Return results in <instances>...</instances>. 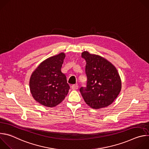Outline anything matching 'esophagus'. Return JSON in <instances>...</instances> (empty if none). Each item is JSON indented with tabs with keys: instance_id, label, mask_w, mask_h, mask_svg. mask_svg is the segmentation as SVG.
<instances>
[{
	"instance_id": "1",
	"label": "esophagus",
	"mask_w": 149,
	"mask_h": 149,
	"mask_svg": "<svg viewBox=\"0 0 149 149\" xmlns=\"http://www.w3.org/2000/svg\"><path fill=\"white\" fill-rule=\"evenodd\" d=\"M71 88H72V90H77L78 88V86L77 84H74L71 86Z\"/></svg>"
}]
</instances>
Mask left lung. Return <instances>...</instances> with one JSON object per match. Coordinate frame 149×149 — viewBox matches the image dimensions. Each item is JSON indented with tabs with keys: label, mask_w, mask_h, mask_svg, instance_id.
<instances>
[{
	"label": "left lung",
	"mask_w": 149,
	"mask_h": 149,
	"mask_svg": "<svg viewBox=\"0 0 149 149\" xmlns=\"http://www.w3.org/2000/svg\"><path fill=\"white\" fill-rule=\"evenodd\" d=\"M86 61L87 86L79 91L87 105L94 109L106 107L118 97L121 89V81L116 68L103 57L82 52Z\"/></svg>",
	"instance_id": "left-lung-1"
}]
</instances>
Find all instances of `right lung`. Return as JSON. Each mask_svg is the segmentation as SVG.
<instances>
[{"mask_svg": "<svg viewBox=\"0 0 149 149\" xmlns=\"http://www.w3.org/2000/svg\"><path fill=\"white\" fill-rule=\"evenodd\" d=\"M65 57L64 53L47 58L32 72L29 88L33 98L46 107H53L60 104L70 90L67 77L61 72Z\"/></svg>", "mask_w": 149, "mask_h": 149, "instance_id": "1", "label": "right lung"}]
</instances>
